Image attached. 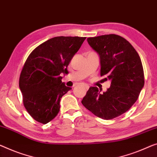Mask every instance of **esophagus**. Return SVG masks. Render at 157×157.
I'll return each instance as SVG.
<instances>
[{
  "instance_id": "obj_1",
  "label": "esophagus",
  "mask_w": 157,
  "mask_h": 157,
  "mask_svg": "<svg viewBox=\"0 0 157 157\" xmlns=\"http://www.w3.org/2000/svg\"><path fill=\"white\" fill-rule=\"evenodd\" d=\"M83 86H84V87H85V88L86 89V90H88V89L90 88V86H89L88 85H84Z\"/></svg>"
}]
</instances>
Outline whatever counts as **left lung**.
I'll list each match as a JSON object with an SVG mask.
<instances>
[{
  "mask_svg": "<svg viewBox=\"0 0 157 157\" xmlns=\"http://www.w3.org/2000/svg\"><path fill=\"white\" fill-rule=\"evenodd\" d=\"M87 42L99 56L101 76L111 80L106 92L90 87L82 104L96 116L110 120L128 111L144 85L140 56L125 39L116 34L90 37Z\"/></svg>",
  "mask_w": 157,
  "mask_h": 157,
  "instance_id": "1",
  "label": "left lung"
}]
</instances>
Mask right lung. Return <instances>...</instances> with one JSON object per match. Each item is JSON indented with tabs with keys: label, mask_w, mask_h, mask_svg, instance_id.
I'll return each mask as SVG.
<instances>
[{
	"label": "right lung",
	"mask_w": 157,
	"mask_h": 157,
	"mask_svg": "<svg viewBox=\"0 0 157 157\" xmlns=\"http://www.w3.org/2000/svg\"><path fill=\"white\" fill-rule=\"evenodd\" d=\"M86 37L56 36L44 42L28 56L21 72L19 86L23 103L35 121L46 124L60 111L63 96L71 87L62 82L61 75Z\"/></svg>",
	"instance_id": "obj_1"
}]
</instances>
